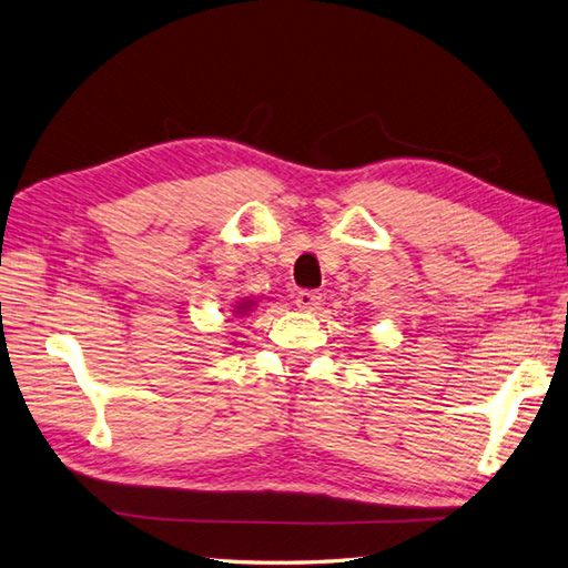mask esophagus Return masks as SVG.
Segmentation results:
<instances>
[{
	"label": "esophagus",
	"mask_w": 568,
	"mask_h": 568,
	"mask_svg": "<svg viewBox=\"0 0 568 568\" xmlns=\"http://www.w3.org/2000/svg\"><path fill=\"white\" fill-rule=\"evenodd\" d=\"M295 305L303 310V312H315L322 305V295L320 293H312V291H303V293H297Z\"/></svg>",
	"instance_id": "esophagus-1"
}]
</instances>
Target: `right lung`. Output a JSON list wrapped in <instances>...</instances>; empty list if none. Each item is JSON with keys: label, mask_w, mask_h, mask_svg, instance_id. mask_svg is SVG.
I'll list each match as a JSON object with an SVG mask.
<instances>
[{"label": "right lung", "mask_w": 568, "mask_h": 568, "mask_svg": "<svg viewBox=\"0 0 568 568\" xmlns=\"http://www.w3.org/2000/svg\"><path fill=\"white\" fill-rule=\"evenodd\" d=\"M253 307H256V300H251V297H239L232 312H234V317H246L248 312H253Z\"/></svg>", "instance_id": "obj_1"}]
</instances>
